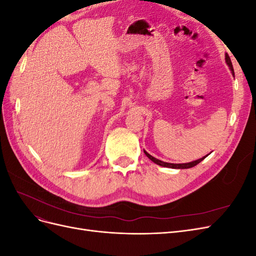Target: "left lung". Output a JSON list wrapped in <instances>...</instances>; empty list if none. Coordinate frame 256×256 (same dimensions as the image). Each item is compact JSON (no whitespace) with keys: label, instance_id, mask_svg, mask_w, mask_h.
I'll use <instances>...</instances> for the list:
<instances>
[{"label":"left lung","instance_id":"8db88e82","mask_svg":"<svg viewBox=\"0 0 256 256\" xmlns=\"http://www.w3.org/2000/svg\"><path fill=\"white\" fill-rule=\"evenodd\" d=\"M226 64L228 65V67H230V72H233V74H234V69H233V65H232V62H230V56H228V54H226ZM144 152H145V154L147 157H148L152 162H154V164H158V166H166V168H193V166H196V164H198L200 161H203L208 154H206L205 157H203V158H200V159H198V160H196V161H192V162H188V164H168V162H164V161H161V160H158V159H156V158H154L152 154H150L148 152H146L145 150H144Z\"/></svg>","mask_w":256,"mask_h":256}]
</instances>
